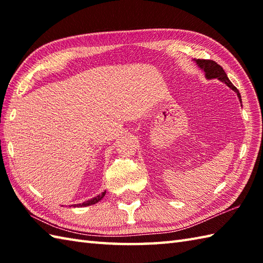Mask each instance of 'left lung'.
<instances>
[{
	"label": "left lung",
	"instance_id": "left-lung-1",
	"mask_svg": "<svg viewBox=\"0 0 263 263\" xmlns=\"http://www.w3.org/2000/svg\"><path fill=\"white\" fill-rule=\"evenodd\" d=\"M195 62L199 65L200 69H202L204 71V74L206 79H217L220 80L222 82H225L226 85L230 87L232 90L235 91L237 93V97L239 99V102L242 103L241 99V93H239L238 89L233 85V83L228 79V77L226 74V72L224 71V69L221 68L219 64H217L215 61L212 60H195Z\"/></svg>",
	"mask_w": 263,
	"mask_h": 263
}]
</instances>
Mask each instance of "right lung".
<instances>
[{"instance_id": "1", "label": "right lung", "mask_w": 263, "mask_h": 263, "mask_svg": "<svg viewBox=\"0 0 263 263\" xmlns=\"http://www.w3.org/2000/svg\"><path fill=\"white\" fill-rule=\"evenodd\" d=\"M105 193H106V191H105V192H103L102 194H98L97 197H95V198H92V199H90V200H88V201H85V202H83V203H80V204H73V206H87V205H91V204L97 203L98 201H100V200H102V199L104 198Z\"/></svg>"}]
</instances>
